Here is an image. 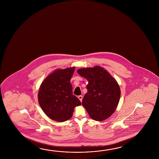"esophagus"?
Masks as SVG:
<instances>
[{
    "instance_id": "1",
    "label": "esophagus",
    "mask_w": 159,
    "mask_h": 159,
    "mask_svg": "<svg viewBox=\"0 0 159 159\" xmlns=\"http://www.w3.org/2000/svg\"><path fill=\"white\" fill-rule=\"evenodd\" d=\"M78 98L79 100H80V101L81 102H82V100H83V96H81V95H79L78 96Z\"/></svg>"
}]
</instances>
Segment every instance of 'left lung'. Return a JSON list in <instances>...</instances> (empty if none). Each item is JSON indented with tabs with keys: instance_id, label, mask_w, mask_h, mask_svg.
Here are the masks:
<instances>
[{
	"instance_id": "obj_1",
	"label": "left lung",
	"mask_w": 159,
	"mask_h": 159,
	"mask_svg": "<svg viewBox=\"0 0 159 159\" xmlns=\"http://www.w3.org/2000/svg\"><path fill=\"white\" fill-rule=\"evenodd\" d=\"M77 72L88 81V92L82 105L93 120L101 121L114 112L120 100L121 91L117 81L100 66L81 68Z\"/></svg>"
}]
</instances>
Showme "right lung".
Here are the masks:
<instances>
[{"label":"right lung","instance_id":"obj_1","mask_svg":"<svg viewBox=\"0 0 159 159\" xmlns=\"http://www.w3.org/2000/svg\"><path fill=\"white\" fill-rule=\"evenodd\" d=\"M75 67L57 69L42 82L38 92V102L50 119L64 122L73 116L74 108L81 105L73 94L70 84Z\"/></svg>","mask_w":159,"mask_h":159}]
</instances>
